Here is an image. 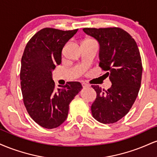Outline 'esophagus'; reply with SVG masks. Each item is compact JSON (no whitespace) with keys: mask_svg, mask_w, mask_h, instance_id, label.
Listing matches in <instances>:
<instances>
[{"mask_svg":"<svg viewBox=\"0 0 157 157\" xmlns=\"http://www.w3.org/2000/svg\"><path fill=\"white\" fill-rule=\"evenodd\" d=\"M82 86L83 88H86V87H89V86H90L89 84L86 83V82H82Z\"/></svg>","mask_w":157,"mask_h":157,"instance_id":"esophagus-1","label":"esophagus"}]
</instances>
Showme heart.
Here are the masks:
<instances>
[{
	"mask_svg": "<svg viewBox=\"0 0 157 157\" xmlns=\"http://www.w3.org/2000/svg\"><path fill=\"white\" fill-rule=\"evenodd\" d=\"M83 44H96V42L92 39H87L84 40Z\"/></svg>",
	"mask_w": 157,
	"mask_h": 157,
	"instance_id": "heart-1",
	"label": "heart"
}]
</instances>
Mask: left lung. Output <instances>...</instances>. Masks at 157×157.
Returning <instances> with one entry per match:
<instances>
[{
	"label": "left lung",
	"instance_id": "1",
	"mask_svg": "<svg viewBox=\"0 0 157 157\" xmlns=\"http://www.w3.org/2000/svg\"><path fill=\"white\" fill-rule=\"evenodd\" d=\"M100 44L99 66L109 76L111 87L91 86L97 97L91 105L94 118L111 124L125 117L134 103L141 86L142 64L136 41L119 27L84 28Z\"/></svg>",
	"mask_w": 157,
	"mask_h": 157
}]
</instances>
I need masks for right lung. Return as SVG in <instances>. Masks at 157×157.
Returning a JSON list of instances; mask_svg holds the SVG:
<instances>
[{"mask_svg":"<svg viewBox=\"0 0 157 157\" xmlns=\"http://www.w3.org/2000/svg\"><path fill=\"white\" fill-rule=\"evenodd\" d=\"M77 31L42 29L23 52L20 73L23 103L32 120L44 128H55L66 120L70 102L82 88L79 82H67L56 89L52 79V71L61 63L63 48Z\"/></svg>","mask_w":157,"mask_h":157,"instance_id":"add662e5","label":"right lung"}]
</instances>
